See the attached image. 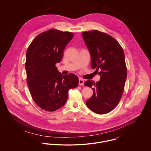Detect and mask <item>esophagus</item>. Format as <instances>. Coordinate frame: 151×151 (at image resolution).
Returning a JSON list of instances; mask_svg holds the SVG:
<instances>
[{
    "label": "esophagus",
    "mask_w": 151,
    "mask_h": 151,
    "mask_svg": "<svg viewBox=\"0 0 151 151\" xmlns=\"http://www.w3.org/2000/svg\"><path fill=\"white\" fill-rule=\"evenodd\" d=\"M84 80L81 78H80L79 80V84L80 86H83L84 85Z\"/></svg>",
    "instance_id": "34e87169"
}]
</instances>
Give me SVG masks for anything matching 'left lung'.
<instances>
[{
	"instance_id": "8db88e82",
	"label": "left lung",
	"mask_w": 151,
	"mask_h": 151,
	"mask_svg": "<svg viewBox=\"0 0 151 151\" xmlns=\"http://www.w3.org/2000/svg\"><path fill=\"white\" fill-rule=\"evenodd\" d=\"M82 36L91 55V67L96 71L101 69L99 81L84 83L94 87L86 105L94 113L106 114L118 104L124 90L127 78L124 51L114 38L98 30L84 32Z\"/></svg>"
}]
</instances>
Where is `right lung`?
Returning <instances> with one entry per match:
<instances>
[{
  "label": "right lung",
  "mask_w": 151,
  "mask_h": 151,
  "mask_svg": "<svg viewBox=\"0 0 151 151\" xmlns=\"http://www.w3.org/2000/svg\"><path fill=\"white\" fill-rule=\"evenodd\" d=\"M73 35L50 29L37 36L27 51L25 69L29 91L36 104L45 110L54 111L62 107L69 89L78 85L76 75H63L55 67Z\"/></svg>",
  "instance_id": "1"
}]
</instances>
